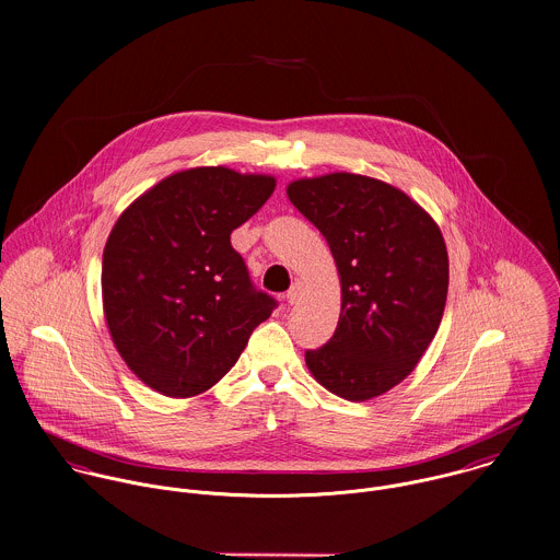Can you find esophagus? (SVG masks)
<instances>
[{"mask_svg":"<svg viewBox=\"0 0 560 560\" xmlns=\"http://www.w3.org/2000/svg\"><path fill=\"white\" fill-rule=\"evenodd\" d=\"M301 294H303V283H301V281H296V283H292V288L288 290L285 299H288V303L292 305V303H296V301L301 299Z\"/></svg>","mask_w":560,"mask_h":560,"instance_id":"esophagus-1","label":"esophagus"}]
</instances>
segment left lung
I'll list each match as a JSON object with an SVG mask.
<instances>
[{
  "instance_id": "8db88e82",
  "label": "left lung",
  "mask_w": 560,
  "mask_h": 560,
  "mask_svg": "<svg viewBox=\"0 0 560 560\" xmlns=\"http://www.w3.org/2000/svg\"><path fill=\"white\" fill-rule=\"evenodd\" d=\"M288 199L325 235L341 285L336 334L305 352L307 368L343 400L376 398L413 372L440 329L442 229L396 186L354 173L296 179Z\"/></svg>"
}]
</instances>
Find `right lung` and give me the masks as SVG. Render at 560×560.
<instances>
[{"instance_id":"obj_1","label":"right lung","mask_w":560,"mask_h":560,"mask_svg":"<svg viewBox=\"0 0 560 560\" xmlns=\"http://www.w3.org/2000/svg\"><path fill=\"white\" fill-rule=\"evenodd\" d=\"M272 175L197 166L140 195L104 248L102 296L127 368L168 398L214 387L277 307L253 290L231 231L275 192Z\"/></svg>"}]
</instances>
